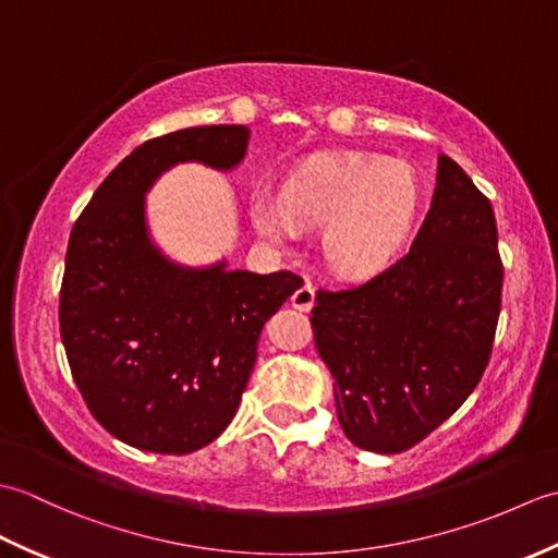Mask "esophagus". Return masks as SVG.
<instances>
[{"mask_svg": "<svg viewBox=\"0 0 558 558\" xmlns=\"http://www.w3.org/2000/svg\"><path fill=\"white\" fill-rule=\"evenodd\" d=\"M290 302H292L294 310H300V312H310L312 306H314V286H312V282L306 280L304 286H300V290H294V294L290 298Z\"/></svg>", "mask_w": 558, "mask_h": 558, "instance_id": "esophagus-1", "label": "esophagus"}]
</instances>
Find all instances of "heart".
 <instances>
[{
    "label": "heart",
    "instance_id": "1",
    "mask_svg": "<svg viewBox=\"0 0 558 558\" xmlns=\"http://www.w3.org/2000/svg\"><path fill=\"white\" fill-rule=\"evenodd\" d=\"M422 204V186L400 160L342 156L294 172L282 194L256 192L248 216L256 234L278 252L302 228L324 222V256L342 276L362 278L388 266L408 240Z\"/></svg>",
    "mask_w": 558,
    "mask_h": 558
}]
</instances>
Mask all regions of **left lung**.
Wrapping results in <instances>:
<instances>
[{
	"label": "left lung",
	"mask_w": 558,
	"mask_h": 558,
	"mask_svg": "<svg viewBox=\"0 0 558 558\" xmlns=\"http://www.w3.org/2000/svg\"><path fill=\"white\" fill-rule=\"evenodd\" d=\"M489 198L438 156L429 213L410 252L312 310L314 345L336 378L350 441L400 453L444 424L487 369L504 266Z\"/></svg>",
	"instance_id": "8db88e82"
}]
</instances>
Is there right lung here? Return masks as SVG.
<instances>
[{
    "instance_id": "obj_1",
    "label": "right lung",
    "mask_w": 558,
    "mask_h": 558,
    "mask_svg": "<svg viewBox=\"0 0 558 558\" xmlns=\"http://www.w3.org/2000/svg\"><path fill=\"white\" fill-rule=\"evenodd\" d=\"M242 124L150 138L108 174L69 236L59 330L83 400L120 441L184 456L208 446L240 408L260 328L300 290L288 270L258 276L228 260L184 266L160 252L146 194L162 172L201 162L230 172Z\"/></svg>"
}]
</instances>
